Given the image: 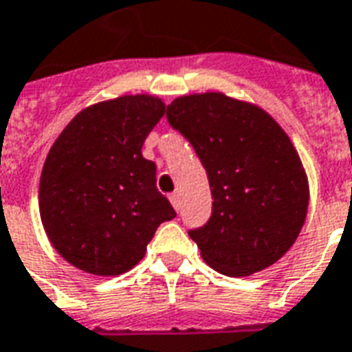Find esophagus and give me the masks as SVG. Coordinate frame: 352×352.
Instances as JSON below:
<instances>
[{"instance_id": "34e87169", "label": "esophagus", "mask_w": 352, "mask_h": 352, "mask_svg": "<svg viewBox=\"0 0 352 352\" xmlns=\"http://www.w3.org/2000/svg\"><path fill=\"white\" fill-rule=\"evenodd\" d=\"M170 201H171V205H173V208H175V210H179V208H181V197H179V194H171Z\"/></svg>"}]
</instances>
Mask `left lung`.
Returning a JSON list of instances; mask_svg holds the SVG:
<instances>
[{
	"label": "left lung",
	"mask_w": 352,
	"mask_h": 352,
	"mask_svg": "<svg viewBox=\"0 0 352 352\" xmlns=\"http://www.w3.org/2000/svg\"><path fill=\"white\" fill-rule=\"evenodd\" d=\"M166 118L208 175L210 218L188 230L203 260L229 277L275 264L308 210L307 173L288 134L258 107L218 92L177 98Z\"/></svg>",
	"instance_id": "obj_1"
}]
</instances>
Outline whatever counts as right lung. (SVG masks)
Returning <instances> with one entry per match:
<instances>
[{
    "instance_id": "right-lung-1",
    "label": "right lung",
    "mask_w": 352,
    "mask_h": 352,
    "mask_svg": "<svg viewBox=\"0 0 352 352\" xmlns=\"http://www.w3.org/2000/svg\"><path fill=\"white\" fill-rule=\"evenodd\" d=\"M164 111L153 96L92 104L50 149L40 177V218L53 248L82 272H129L144 258L158 225L177 216L157 190V166L142 157Z\"/></svg>"
}]
</instances>
